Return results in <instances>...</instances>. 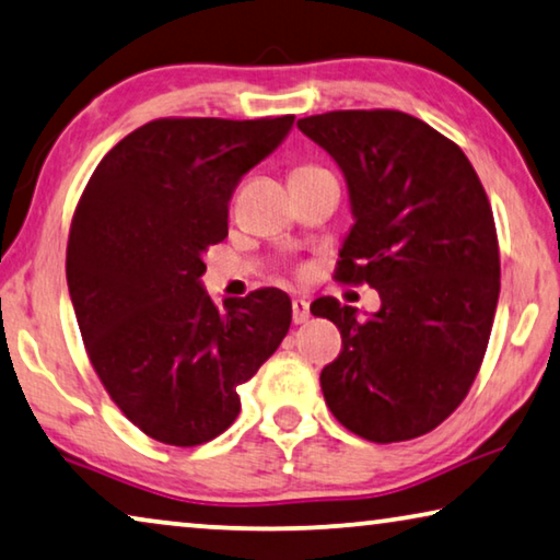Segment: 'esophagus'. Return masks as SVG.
Here are the masks:
<instances>
[{
	"label": "esophagus",
	"instance_id": "obj_1",
	"mask_svg": "<svg viewBox=\"0 0 560 560\" xmlns=\"http://www.w3.org/2000/svg\"><path fill=\"white\" fill-rule=\"evenodd\" d=\"M308 316H312V312H308V301L304 299L291 301V318H294V324H306Z\"/></svg>",
	"mask_w": 560,
	"mask_h": 560
}]
</instances>
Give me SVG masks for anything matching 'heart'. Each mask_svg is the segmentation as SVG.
<instances>
[{"instance_id":"1","label":"heart","mask_w":560,"mask_h":560,"mask_svg":"<svg viewBox=\"0 0 560 560\" xmlns=\"http://www.w3.org/2000/svg\"><path fill=\"white\" fill-rule=\"evenodd\" d=\"M316 174H326V168L318 166V164H296V166L289 172V182L304 179V176H316Z\"/></svg>"}]
</instances>
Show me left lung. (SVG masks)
I'll use <instances>...</instances> for the list:
<instances>
[{
    "mask_svg": "<svg viewBox=\"0 0 560 560\" xmlns=\"http://www.w3.org/2000/svg\"><path fill=\"white\" fill-rule=\"evenodd\" d=\"M341 166L357 224L334 279L369 283L381 308L359 322L339 299L312 314L341 331L322 371L336 421L394 443L423 436L464 401L483 363L501 289L491 203L456 141L396 109H346L299 119Z\"/></svg>",
    "mask_w": 560,
    "mask_h": 560,
    "instance_id": "8db88e82",
    "label": "left lung"
}]
</instances>
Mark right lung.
<instances>
[{"mask_svg": "<svg viewBox=\"0 0 560 560\" xmlns=\"http://www.w3.org/2000/svg\"><path fill=\"white\" fill-rule=\"evenodd\" d=\"M294 114L166 117L124 137L86 182L67 244V283L86 357L149 439L199 446L236 421V386L279 349L291 301L279 289L226 299L199 279L229 234V199L289 135Z\"/></svg>", "mask_w": 560, "mask_h": 560, "instance_id": "right-lung-1", "label": "right lung"}]
</instances>
